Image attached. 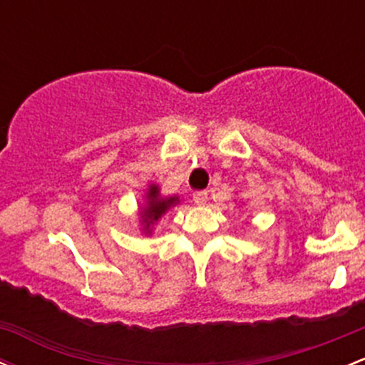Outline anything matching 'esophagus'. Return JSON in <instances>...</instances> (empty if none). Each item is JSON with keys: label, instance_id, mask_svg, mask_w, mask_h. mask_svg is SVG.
Returning <instances> with one entry per match:
<instances>
[{"label": "esophagus", "instance_id": "34e87169", "mask_svg": "<svg viewBox=\"0 0 365 365\" xmlns=\"http://www.w3.org/2000/svg\"><path fill=\"white\" fill-rule=\"evenodd\" d=\"M194 202L197 206H202V204L207 202V190H197L194 192Z\"/></svg>", "mask_w": 365, "mask_h": 365}]
</instances>
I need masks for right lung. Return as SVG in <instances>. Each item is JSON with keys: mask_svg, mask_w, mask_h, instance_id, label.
Masks as SVG:
<instances>
[{"mask_svg": "<svg viewBox=\"0 0 365 365\" xmlns=\"http://www.w3.org/2000/svg\"><path fill=\"white\" fill-rule=\"evenodd\" d=\"M145 197H147L145 207H143L140 216H142L143 232H145V234H150L152 225H154L155 222H159V220H161L163 216L171 210V207L176 206V204L180 202V199L176 197V195L163 197V195L159 194V187L155 185V183L149 185V190H147Z\"/></svg>", "mask_w": 365, "mask_h": 365, "instance_id": "add662e5", "label": "right lung"}]
</instances>
